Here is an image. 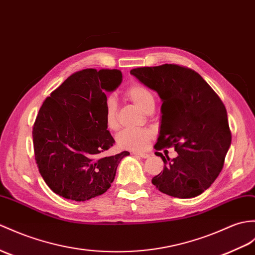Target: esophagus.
Here are the masks:
<instances>
[{"instance_id": "1", "label": "esophagus", "mask_w": 255, "mask_h": 255, "mask_svg": "<svg viewBox=\"0 0 255 255\" xmlns=\"http://www.w3.org/2000/svg\"><path fill=\"white\" fill-rule=\"evenodd\" d=\"M133 154L137 155V156H140L142 158H147L150 156L149 153H145V152H133Z\"/></svg>"}]
</instances>
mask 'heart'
Here are the masks:
<instances>
[{"mask_svg": "<svg viewBox=\"0 0 255 255\" xmlns=\"http://www.w3.org/2000/svg\"><path fill=\"white\" fill-rule=\"evenodd\" d=\"M127 97L139 108L146 112L154 109L155 100L149 89L142 85H131L126 91ZM104 120L109 129L115 130L118 127L117 120V103L113 97L108 98L104 104ZM152 137V133L147 129L127 128L116 135L117 145L122 149L139 151L144 149Z\"/></svg>", "mask_w": 255, "mask_h": 255, "instance_id": "obj_1", "label": "heart"}]
</instances>
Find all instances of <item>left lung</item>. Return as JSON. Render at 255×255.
<instances>
[{
    "instance_id": "obj_1",
    "label": "left lung",
    "mask_w": 255,
    "mask_h": 255,
    "mask_svg": "<svg viewBox=\"0 0 255 255\" xmlns=\"http://www.w3.org/2000/svg\"><path fill=\"white\" fill-rule=\"evenodd\" d=\"M130 74L156 91L163 102L155 150L174 146L178 153L170 159L155 152L164 169L152 183L170 197L200 195L220 175L232 143L222 100L198 73L178 65L139 67Z\"/></svg>"
}]
</instances>
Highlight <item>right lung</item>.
<instances>
[{
    "label": "right lung",
    "mask_w": 255,
    "mask_h": 255,
    "mask_svg": "<svg viewBox=\"0 0 255 255\" xmlns=\"http://www.w3.org/2000/svg\"><path fill=\"white\" fill-rule=\"evenodd\" d=\"M123 81L118 69H82L47 97L35 118L32 138L35 162L53 192L87 201L108 191L123 157L99 158L115 140L104 120L106 92Z\"/></svg>",
    "instance_id": "right-lung-1"
}]
</instances>
